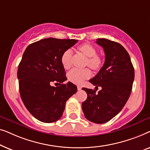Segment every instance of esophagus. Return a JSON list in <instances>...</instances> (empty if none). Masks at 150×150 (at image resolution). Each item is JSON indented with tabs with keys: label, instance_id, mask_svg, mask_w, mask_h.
<instances>
[{
	"label": "esophagus",
	"instance_id": "34e87169",
	"mask_svg": "<svg viewBox=\"0 0 150 150\" xmlns=\"http://www.w3.org/2000/svg\"><path fill=\"white\" fill-rule=\"evenodd\" d=\"M81 89H82V87H81V86H78V87H77V89L79 90V91H81Z\"/></svg>",
	"mask_w": 150,
	"mask_h": 150
}]
</instances>
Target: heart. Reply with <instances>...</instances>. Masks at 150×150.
Wrapping results in <instances>:
<instances>
[{"label":"heart","instance_id":"obj_1","mask_svg":"<svg viewBox=\"0 0 150 150\" xmlns=\"http://www.w3.org/2000/svg\"><path fill=\"white\" fill-rule=\"evenodd\" d=\"M78 53L85 57L84 65L88 66L93 71H99L104 65L102 57L97 54V49L92 45L85 43L78 46L76 49ZM61 63L65 69L70 68L71 65V52L67 50L63 53L61 58ZM69 81L71 83L81 85L85 80L91 77V72L88 69H74L67 74Z\"/></svg>","mask_w":150,"mask_h":150}]
</instances>
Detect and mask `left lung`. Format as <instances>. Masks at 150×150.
Returning <instances> with one entry per match:
<instances>
[{"instance_id":"obj_1","label":"left lung","mask_w":150,"mask_h":150,"mask_svg":"<svg viewBox=\"0 0 150 150\" xmlns=\"http://www.w3.org/2000/svg\"><path fill=\"white\" fill-rule=\"evenodd\" d=\"M105 53V61L97 75L89 82L96 90L83 88L87 98L82 103L85 117L96 124H104L116 116L128 101L134 79V69L130 55L117 42L97 39Z\"/></svg>"}]
</instances>
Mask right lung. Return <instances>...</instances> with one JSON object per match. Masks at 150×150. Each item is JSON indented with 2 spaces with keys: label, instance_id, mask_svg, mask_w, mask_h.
Returning <instances> with one entry per match:
<instances>
[{
  "label": "right lung",
  "instance_id": "obj_1",
  "mask_svg": "<svg viewBox=\"0 0 150 150\" xmlns=\"http://www.w3.org/2000/svg\"><path fill=\"white\" fill-rule=\"evenodd\" d=\"M76 40L46 38L27 46L18 69L20 94L24 106L40 122L59 120L65 102L77 91V87L67 80L61 63L63 53L76 44ZM57 81L60 86L50 85Z\"/></svg>",
  "mask_w": 150,
  "mask_h": 150
}]
</instances>
